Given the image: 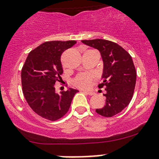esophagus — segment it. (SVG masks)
<instances>
[{
  "label": "esophagus",
  "mask_w": 159,
  "mask_h": 159,
  "mask_svg": "<svg viewBox=\"0 0 159 159\" xmlns=\"http://www.w3.org/2000/svg\"><path fill=\"white\" fill-rule=\"evenodd\" d=\"M83 92H84V93H86L87 94H89V95H93L95 93L94 92L89 91V90H83Z\"/></svg>",
  "instance_id": "1"
}]
</instances>
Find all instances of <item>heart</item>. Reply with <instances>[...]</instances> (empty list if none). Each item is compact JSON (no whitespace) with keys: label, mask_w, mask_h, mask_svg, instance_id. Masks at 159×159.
Here are the masks:
<instances>
[{"label":"heart","mask_w":159,"mask_h":159,"mask_svg":"<svg viewBox=\"0 0 159 159\" xmlns=\"http://www.w3.org/2000/svg\"><path fill=\"white\" fill-rule=\"evenodd\" d=\"M91 80V75L89 73H81L77 75L74 80V84L78 87H87Z\"/></svg>","instance_id":"b5f03b06"}]
</instances>
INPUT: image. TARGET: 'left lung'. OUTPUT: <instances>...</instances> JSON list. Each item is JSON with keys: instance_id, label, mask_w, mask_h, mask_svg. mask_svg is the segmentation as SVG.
I'll use <instances>...</instances> for the list:
<instances>
[{"instance_id": "1", "label": "left lung", "mask_w": 159, "mask_h": 159, "mask_svg": "<svg viewBox=\"0 0 159 159\" xmlns=\"http://www.w3.org/2000/svg\"><path fill=\"white\" fill-rule=\"evenodd\" d=\"M86 45L98 49L103 60L102 83L105 87V105L96 109L105 117L121 112L130 102L134 92L137 72L130 54L118 43L102 39L82 40Z\"/></svg>"}]
</instances>
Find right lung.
I'll return each mask as SVG.
<instances>
[{
    "label": "right lung",
    "mask_w": 159,
    "mask_h": 159,
    "mask_svg": "<svg viewBox=\"0 0 159 159\" xmlns=\"http://www.w3.org/2000/svg\"><path fill=\"white\" fill-rule=\"evenodd\" d=\"M76 41H48L30 51L22 69V92L27 103L38 116L51 121L64 116L70 108L74 95L79 91L69 88L55 93L63 69L61 55Z\"/></svg>",
    "instance_id": "obj_1"
}]
</instances>
